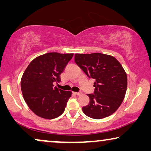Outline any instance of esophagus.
<instances>
[{"mask_svg": "<svg viewBox=\"0 0 151 151\" xmlns=\"http://www.w3.org/2000/svg\"><path fill=\"white\" fill-rule=\"evenodd\" d=\"M74 94L76 95V96H80V95L82 94L81 92H74Z\"/></svg>", "mask_w": 151, "mask_h": 151, "instance_id": "34e87169", "label": "esophagus"}]
</instances>
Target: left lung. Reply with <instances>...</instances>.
<instances>
[{
    "instance_id": "8db88e82",
    "label": "left lung",
    "mask_w": 151,
    "mask_h": 151,
    "mask_svg": "<svg viewBox=\"0 0 151 151\" xmlns=\"http://www.w3.org/2000/svg\"><path fill=\"white\" fill-rule=\"evenodd\" d=\"M75 62L89 78L95 80L93 93L82 107L86 116L102 119L112 115L120 106L127 88V76L113 56L100 53L75 54Z\"/></svg>"
}]
</instances>
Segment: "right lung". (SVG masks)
I'll return each mask as SVG.
<instances>
[{
	"instance_id": "1",
	"label": "right lung",
	"mask_w": 151,
	"mask_h": 151,
	"mask_svg": "<svg viewBox=\"0 0 151 151\" xmlns=\"http://www.w3.org/2000/svg\"><path fill=\"white\" fill-rule=\"evenodd\" d=\"M73 53H45L31 62L21 79L24 100L35 114L45 119L56 118L63 114L71 91L53 86Z\"/></svg>"
}]
</instances>
